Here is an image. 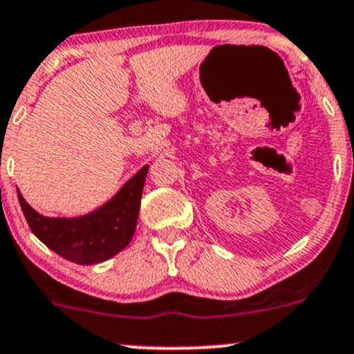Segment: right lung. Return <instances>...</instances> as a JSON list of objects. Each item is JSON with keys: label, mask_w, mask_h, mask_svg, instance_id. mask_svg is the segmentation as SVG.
<instances>
[{"label": "right lung", "mask_w": 354, "mask_h": 354, "mask_svg": "<svg viewBox=\"0 0 354 354\" xmlns=\"http://www.w3.org/2000/svg\"><path fill=\"white\" fill-rule=\"evenodd\" d=\"M150 165H145L107 203L75 218H49L28 204L18 191L21 209L34 236L50 250L79 266H95L122 252L133 237Z\"/></svg>", "instance_id": "obj_1"}]
</instances>
